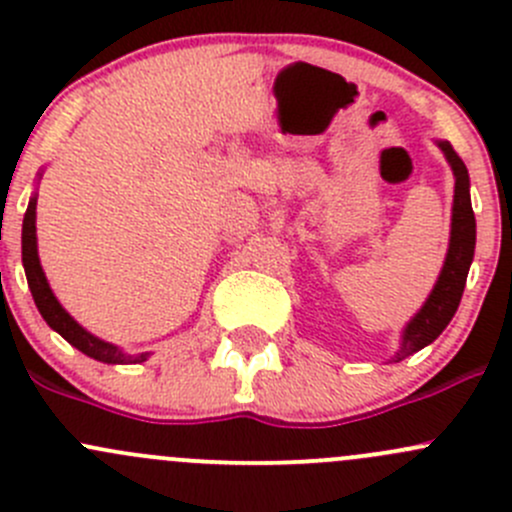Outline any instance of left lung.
Segmentation results:
<instances>
[{"instance_id": "obj_1", "label": "left lung", "mask_w": 512, "mask_h": 512, "mask_svg": "<svg viewBox=\"0 0 512 512\" xmlns=\"http://www.w3.org/2000/svg\"><path fill=\"white\" fill-rule=\"evenodd\" d=\"M453 170V213H451V240H448L446 262L441 267L436 285L423 302V307L411 317L401 332V344L391 361H401L406 356L421 352L423 347L438 339V334L448 327L461 304L463 287H466L468 270H471L473 252H476V215L471 208V178L468 168L448 141H436Z\"/></svg>"}]
</instances>
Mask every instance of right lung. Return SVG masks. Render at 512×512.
I'll return each mask as SVG.
<instances>
[{
  "instance_id": "add662e5",
  "label": "right lung",
  "mask_w": 512,
  "mask_h": 512,
  "mask_svg": "<svg viewBox=\"0 0 512 512\" xmlns=\"http://www.w3.org/2000/svg\"><path fill=\"white\" fill-rule=\"evenodd\" d=\"M22 262H24V272H27V282H29V289H32L36 309H39V314L44 317V322L49 324L54 332H59L71 347H76L79 352L91 356V359L103 361V364H141V361L148 359V352L126 354L118 347H113V344L103 342V339H98L91 332H86V329L81 327V324L76 322L64 307H61L59 299L54 297L49 282H46L44 270H41L39 250H36V195H32L27 213H24Z\"/></svg>"
}]
</instances>
